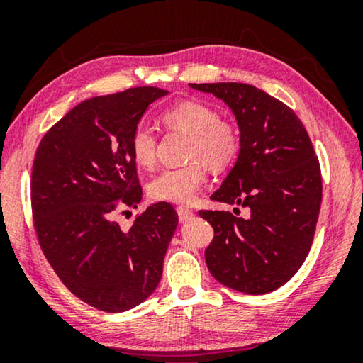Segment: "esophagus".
Here are the masks:
<instances>
[{"label":"esophagus","mask_w":363,"mask_h":363,"mask_svg":"<svg viewBox=\"0 0 363 363\" xmlns=\"http://www.w3.org/2000/svg\"><path fill=\"white\" fill-rule=\"evenodd\" d=\"M177 213H178V218H180V221H183V223L191 220V218H193V211L186 206H178Z\"/></svg>","instance_id":"esophagus-1"}]
</instances>
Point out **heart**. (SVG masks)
<instances>
[{"label":"heart","mask_w":363,"mask_h":363,"mask_svg":"<svg viewBox=\"0 0 363 363\" xmlns=\"http://www.w3.org/2000/svg\"><path fill=\"white\" fill-rule=\"evenodd\" d=\"M167 128L186 133V165L165 168L148 183V195L153 200L188 205L195 200L208 180L206 167L213 172H225L235 165L241 152V133L235 123L221 118L210 104L182 101L162 113ZM133 162L142 168H152L157 160L155 132L138 125L130 137Z\"/></svg>","instance_id":"b5f03b06"}]
</instances>
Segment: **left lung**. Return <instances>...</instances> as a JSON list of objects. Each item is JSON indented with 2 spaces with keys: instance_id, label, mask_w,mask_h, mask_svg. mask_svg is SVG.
<instances>
[{
  "instance_id": "left-lung-1",
  "label": "left lung",
  "mask_w": 363,
  "mask_h": 363,
  "mask_svg": "<svg viewBox=\"0 0 363 363\" xmlns=\"http://www.w3.org/2000/svg\"><path fill=\"white\" fill-rule=\"evenodd\" d=\"M190 86L221 99L241 133L240 157L211 200L247 216L240 208L198 213L215 230L206 266L223 286L267 294L299 271L314 240L322 177L309 133L292 108L250 84Z\"/></svg>"
}]
</instances>
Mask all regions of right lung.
<instances>
[{"instance_id":"right-lung-1","label":"right lung","mask_w":363,"mask_h":363,"mask_svg":"<svg viewBox=\"0 0 363 363\" xmlns=\"http://www.w3.org/2000/svg\"><path fill=\"white\" fill-rule=\"evenodd\" d=\"M167 94L143 86L87 99L49 128L34 157L39 246L64 286L99 311L132 309L160 282L175 208L155 203L130 230H122L116 213L142 200L130 137L147 107Z\"/></svg>"}]
</instances>
